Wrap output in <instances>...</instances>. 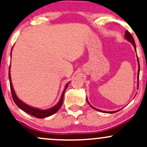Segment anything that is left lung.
<instances>
[{"mask_svg":"<svg viewBox=\"0 0 147 147\" xmlns=\"http://www.w3.org/2000/svg\"><path fill=\"white\" fill-rule=\"evenodd\" d=\"M125 38H126V39H127L128 41H129V42H131V43H132L133 46H134L135 50H136V43H135V41H134V39H133V37L132 35H131V34L128 31V30H126V32H125ZM137 59H138V65H139V70H138V79H139V74H140V63H139V59H138V57H137ZM138 84H139L138 83ZM87 102H88V104L90 106V107H91V108H92V109H95V110H96V111H100V112H103V113H114L117 112V111H112V112H107V111H104L99 110V109H96V108L93 107V106H91L90 104V103H89V102H88V99H87Z\"/></svg>","mask_w":147,"mask_h":147,"instance_id":"8db88e82","label":"left lung"}]
</instances>
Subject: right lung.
<instances>
[{
  "instance_id": "right-lung-1",
  "label": "right lung",
  "mask_w": 147,
  "mask_h": 147,
  "mask_svg": "<svg viewBox=\"0 0 147 147\" xmlns=\"http://www.w3.org/2000/svg\"><path fill=\"white\" fill-rule=\"evenodd\" d=\"M9 68H10V66H9ZM9 79L10 89H11V95H12L13 100H14L15 104H16L18 107L19 108V109H21V110H23V111H25V113H28V114L31 115H32L34 117H37V118H45V117H49V116L55 114V113H57V111H59V109H60L61 106L62 105V104H63L64 93H65V89L67 88V87H68V84H69L68 82V83L65 85V89H64L63 93H62V95L61 97L59 102V103L56 106H55L54 107H52L50 109H47V110H40V109L31 107V106L27 105V104H25V103H23L22 101L20 100V99L18 98L17 96H16V93H15L14 90V88H13L12 84H11V77H10L9 72Z\"/></svg>"
}]
</instances>
